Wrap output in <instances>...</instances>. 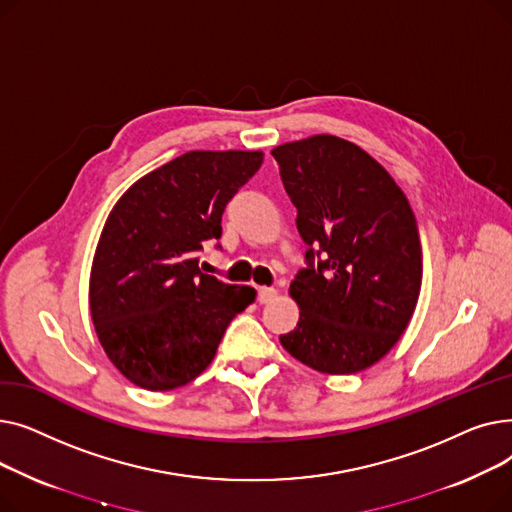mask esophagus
I'll return each instance as SVG.
<instances>
[{
    "mask_svg": "<svg viewBox=\"0 0 512 512\" xmlns=\"http://www.w3.org/2000/svg\"><path fill=\"white\" fill-rule=\"evenodd\" d=\"M276 294H278L276 288H272V286H261V288H259V303H270V301H274Z\"/></svg>",
    "mask_w": 512,
    "mask_h": 512,
    "instance_id": "1",
    "label": "esophagus"
}]
</instances>
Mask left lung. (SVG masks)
Wrapping results in <instances>:
<instances>
[{
  "label": "left lung",
  "instance_id": "obj_1",
  "mask_svg": "<svg viewBox=\"0 0 512 512\" xmlns=\"http://www.w3.org/2000/svg\"><path fill=\"white\" fill-rule=\"evenodd\" d=\"M272 155L309 247L307 267L290 282L299 324L280 342L321 373L363 371L398 342L419 299L415 213L392 176L355 143L315 134Z\"/></svg>",
  "mask_w": 512,
  "mask_h": 512
}]
</instances>
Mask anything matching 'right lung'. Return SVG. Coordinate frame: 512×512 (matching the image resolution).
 <instances>
[{
	"mask_svg": "<svg viewBox=\"0 0 512 512\" xmlns=\"http://www.w3.org/2000/svg\"><path fill=\"white\" fill-rule=\"evenodd\" d=\"M263 164L261 151H188L134 182L97 242L89 305L105 355L126 380L166 392L213 361L255 288L199 270L205 240ZM220 247V245H218Z\"/></svg>",
	"mask_w": 512,
	"mask_h": 512,
	"instance_id": "add662e5",
	"label": "right lung"
}]
</instances>
